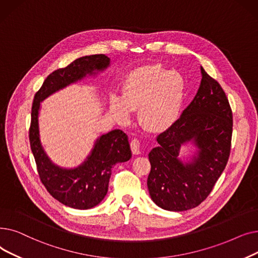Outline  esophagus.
Instances as JSON below:
<instances>
[{
    "mask_svg": "<svg viewBox=\"0 0 258 258\" xmlns=\"http://www.w3.org/2000/svg\"><path fill=\"white\" fill-rule=\"evenodd\" d=\"M130 147H131V150H132V153L136 154V155H139L141 153V143L138 139H133L130 143Z\"/></svg>",
    "mask_w": 258,
    "mask_h": 258,
    "instance_id": "esophagus-1",
    "label": "esophagus"
}]
</instances>
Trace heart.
Here are the masks:
<instances>
[{
	"instance_id": "obj_1",
	"label": "heart",
	"mask_w": 258,
	"mask_h": 258,
	"mask_svg": "<svg viewBox=\"0 0 258 258\" xmlns=\"http://www.w3.org/2000/svg\"><path fill=\"white\" fill-rule=\"evenodd\" d=\"M186 84L182 77L162 65H147L134 69L126 77L121 96L110 95V113L121 121L130 120L138 109L139 120L151 131H164L178 119Z\"/></svg>"
}]
</instances>
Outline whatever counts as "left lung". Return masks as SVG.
<instances>
[{
	"mask_svg": "<svg viewBox=\"0 0 258 258\" xmlns=\"http://www.w3.org/2000/svg\"><path fill=\"white\" fill-rule=\"evenodd\" d=\"M202 81L193 101L174 124L156 138L149 153L147 179L152 201L164 210L186 211L198 207L212 191L228 163L232 138V110L225 91L201 66ZM196 152L183 162L182 145Z\"/></svg>",
	"mask_w": 258,
	"mask_h": 258,
	"instance_id": "8db88e82",
	"label": "left lung"
}]
</instances>
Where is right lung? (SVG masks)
I'll use <instances>...</instances> for the list:
<instances>
[{
    "label": "right lung",
    "instance_id": "1",
    "mask_svg": "<svg viewBox=\"0 0 258 258\" xmlns=\"http://www.w3.org/2000/svg\"><path fill=\"white\" fill-rule=\"evenodd\" d=\"M109 66L110 58L105 54L79 57L67 67L50 73L34 95L29 141L39 175L47 191L56 201L73 209L87 210L105 199L112 167L117 163L129 161L132 156L128 137L118 129L103 134L97 138L91 152L80 166L59 167L48 156L41 142L39 126L41 102L86 77L97 76Z\"/></svg>",
    "mask_w": 258,
    "mask_h": 258
}]
</instances>
